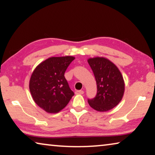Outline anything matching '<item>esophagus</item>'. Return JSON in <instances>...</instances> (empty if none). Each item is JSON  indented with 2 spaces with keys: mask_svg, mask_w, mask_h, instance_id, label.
<instances>
[{
  "mask_svg": "<svg viewBox=\"0 0 155 155\" xmlns=\"http://www.w3.org/2000/svg\"><path fill=\"white\" fill-rule=\"evenodd\" d=\"M76 94H84V91L83 90H77L75 91Z\"/></svg>",
  "mask_w": 155,
  "mask_h": 155,
  "instance_id": "esophagus-1",
  "label": "esophagus"
}]
</instances>
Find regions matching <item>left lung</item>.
Segmentation results:
<instances>
[{
	"mask_svg": "<svg viewBox=\"0 0 155 155\" xmlns=\"http://www.w3.org/2000/svg\"><path fill=\"white\" fill-rule=\"evenodd\" d=\"M94 72L97 85V94L88 99L91 108L98 111H107L117 106L124 95V82L117 67L104 57L87 60Z\"/></svg>",
	"mask_w": 155,
	"mask_h": 155,
	"instance_id": "obj_1",
	"label": "left lung"
}]
</instances>
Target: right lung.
Segmentation results:
<instances>
[{"instance_id": "1", "label": "right lung", "mask_w": 155, "mask_h": 155, "mask_svg": "<svg viewBox=\"0 0 155 155\" xmlns=\"http://www.w3.org/2000/svg\"><path fill=\"white\" fill-rule=\"evenodd\" d=\"M74 59L71 56L51 57L39 64L31 75V96L46 112L58 113L74 95L64 77L65 70Z\"/></svg>"}]
</instances>
